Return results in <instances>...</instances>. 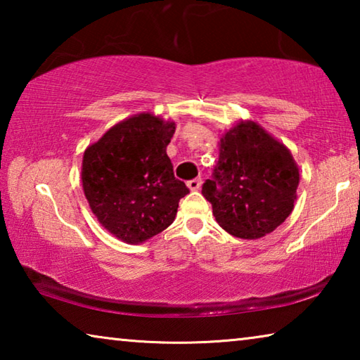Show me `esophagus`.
I'll use <instances>...</instances> for the list:
<instances>
[{
	"instance_id": "esophagus-1",
	"label": "esophagus",
	"mask_w": 360,
	"mask_h": 360,
	"mask_svg": "<svg viewBox=\"0 0 360 360\" xmlns=\"http://www.w3.org/2000/svg\"><path fill=\"white\" fill-rule=\"evenodd\" d=\"M202 182H203L202 178H195V179L188 181L187 186H188V188H191V191H198V188L202 187Z\"/></svg>"
}]
</instances>
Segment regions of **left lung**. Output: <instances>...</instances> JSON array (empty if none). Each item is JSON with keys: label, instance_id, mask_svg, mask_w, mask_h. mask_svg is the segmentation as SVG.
<instances>
[{"label": "left lung", "instance_id": "1", "mask_svg": "<svg viewBox=\"0 0 360 360\" xmlns=\"http://www.w3.org/2000/svg\"><path fill=\"white\" fill-rule=\"evenodd\" d=\"M298 181L288 148L255 122H240L221 139L219 160L202 193L224 230L255 240L289 217Z\"/></svg>", "mask_w": 360, "mask_h": 360}]
</instances>
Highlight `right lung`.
I'll return each instance as SVG.
<instances>
[{"mask_svg":"<svg viewBox=\"0 0 360 360\" xmlns=\"http://www.w3.org/2000/svg\"><path fill=\"white\" fill-rule=\"evenodd\" d=\"M174 130L173 122L139 114L84 152L85 197L103 227L122 241L143 243L165 230L188 193L167 155Z\"/></svg>","mask_w":360,"mask_h":360,"instance_id":"add662e5","label":"right lung"}]
</instances>
